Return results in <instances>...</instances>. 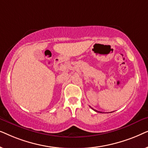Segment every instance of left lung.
<instances>
[{
    "instance_id": "8db88e82",
    "label": "left lung",
    "mask_w": 148,
    "mask_h": 148,
    "mask_svg": "<svg viewBox=\"0 0 148 148\" xmlns=\"http://www.w3.org/2000/svg\"><path fill=\"white\" fill-rule=\"evenodd\" d=\"M93 109V108H92ZM93 110H94V109H93ZM95 111H96V112H98V111H97V110H94Z\"/></svg>"
}]
</instances>
